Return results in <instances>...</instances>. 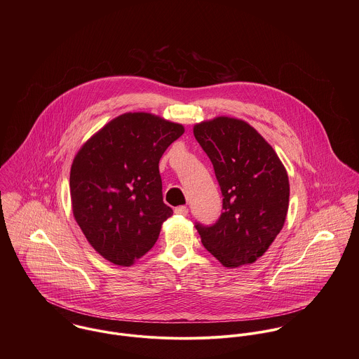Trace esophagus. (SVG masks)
Masks as SVG:
<instances>
[{"instance_id": "34e87169", "label": "esophagus", "mask_w": 359, "mask_h": 359, "mask_svg": "<svg viewBox=\"0 0 359 359\" xmlns=\"http://www.w3.org/2000/svg\"><path fill=\"white\" fill-rule=\"evenodd\" d=\"M174 212H175V214H178V215H184V217H187V215H188V207H185V205H178V207H175Z\"/></svg>"}]
</instances>
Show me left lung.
Wrapping results in <instances>:
<instances>
[{"instance_id":"left-lung-1","label":"left lung","mask_w":359,"mask_h":359,"mask_svg":"<svg viewBox=\"0 0 359 359\" xmlns=\"http://www.w3.org/2000/svg\"><path fill=\"white\" fill-rule=\"evenodd\" d=\"M212 163L222 212L195 226L205 249L235 268L262 256L283 228L289 207L287 172L272 147L248 123L217 117L194 128Z\"/></svg>"}]
</instances>
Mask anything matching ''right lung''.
Returning <instances> with one entry per match:
<instances>
[{
  "instance_id": "obj_1",
  "label": "right lung",
  "mask_w": 359,
  "mask_h": 359,
  "mask_svg": "<svg viewBox=\"0 0 359 359\" xmlns=\"http://www.w3.org/2000/svg\"><path fill=\"white\" fill-rule=\"evenodd\" d=\"M184 134L181 124L126 113L98 131L73 160V214L90 245L128 266L156 243L172 208L163 202L160 157Z\"/></svg>"
}]
</instances>
